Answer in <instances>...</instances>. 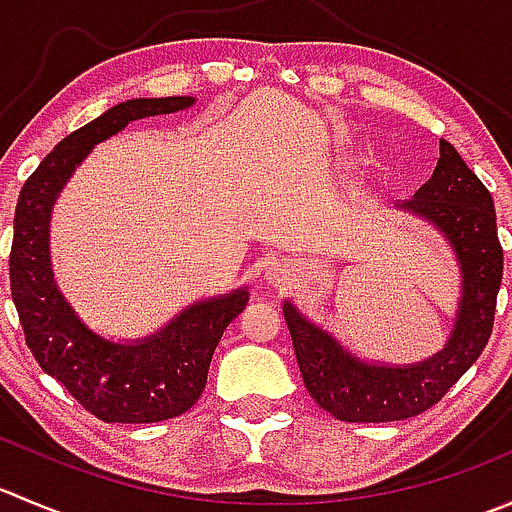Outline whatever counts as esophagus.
<instances>
[{
	"mask_svg": "<svg viewBox=\"0 0 512 512\" xmlns=\"http://www.w3.org/2000/svg\"><path fill=\"white\" fill-rule=\"evenodd\" d=\"M267 275H270L272 280L277 282V285H282V282H285L287 277H289V272H287L285 265H277V262H272L270 270H267Z\"/></svg>",
	"mask_w": 512,
	"mask_h": 512,
	"instance_id": "1",
	"label": "esophagus"
}]
</instances>
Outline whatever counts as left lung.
Returning <instances> with one entry per match:
<instances>
[{
    "label": "left lung",
    "mask_w": 512,
    "mask_h": 512,
    "mask_svg": "<svg viewBox=\"0 0 512 512\" xmlns=\"http://www.w3.org/2000/svg\"><path fill=\"white\" fill-rule=\"evenodd\" d=\"M438 148L441 158L431 178L396 208L431 225L456 257L461 292L443 349L416 364L361 359L292 299L282 304L304 386L339 421L384 423L423 414L471 369L493 332L503 280L493 198L451 143L441 138Z\"/></svg>",
    "instance_id": "1"
}]
</instances>
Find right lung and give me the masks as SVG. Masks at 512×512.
Listing matches in <instances>:
<instances>
[{
  "label": "right lung",
  "instance_id": "obj_1",
  "mask_svg": "<svg viewBox=\"0 0 512 512\" xmlns=\"http://www.w3.org/2000/svg\"><path fill=\"white\" fill-rule=\"evenodd\" d=\"M193 103L195 96H165L108 108L56 143L19 193L9 280L27 347L46 374L106 423H156L185 414L203 394L215 347L250 292L237 287L188 304L148 337L108 339L81 319L56 285L51 213L94 146L128 123L185 111Z\"/></svg>",
  "mask_w": 512,
  "mask_h": 512
}]
</instances>
